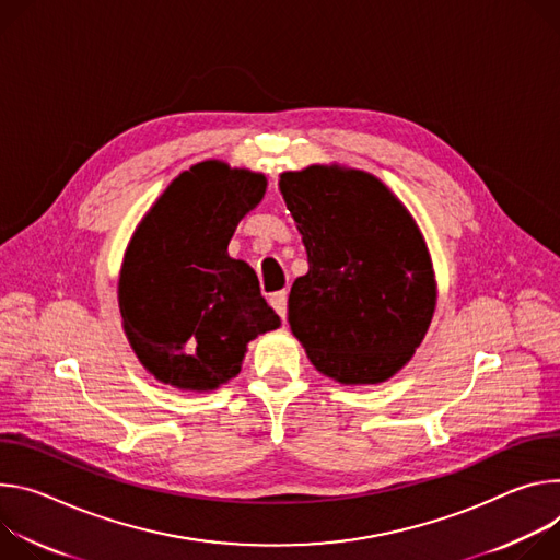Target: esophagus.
<instances>
[{
    "instance_id": "1",
    "label": "esophagus",
    "mask_w": 560,
    "mask_h": 560,
    "mask_svg": "<svg viewBox=\"0 0 560 560\" xmlns=\"http://www.w3.org/2000/svg\"><path fill=\"white\" fill-rule=\"evenodd\" d=\"M287 300H289V293L287 291H276L271 295V306L276 308V314L284 320L287 318Z\"/></svg>"
}]
</instances>
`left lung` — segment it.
Masks as SVG:
<instances>
[{"instance_id": "left-lung-1", "label": "left lung", "mask_w": 560, "mask_h": 560, "mask_svg": "<svg viewBox=\"0 0 560 560\" xmlns=\"http://www.w3.org/2000/svg\"><path fill=\"white\" fill-rule=\"evenodd\" d=\"M308 273L289 295V325L314 366L345 385H376L422 342L436 282L424 240L387 186L362 171L282 173Z\"/></svg>"}]
</instances>
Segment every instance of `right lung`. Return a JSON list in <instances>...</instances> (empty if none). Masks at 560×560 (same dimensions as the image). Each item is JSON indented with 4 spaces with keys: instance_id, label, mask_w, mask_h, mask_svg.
Segmentation results:
<instances>
[{
    "instance_id": "1",
    "label": "right lung",
    "mask_w": 560,
    "mask_h": 560,
    "mask_svg": "<svg viewBox=\"0 0 560 560\" xmlns=\"http://www.w3.org/2000/svg\"><path fill=\"white\" fill-rule=\"evenodd\" d=\"M265 189L262 173L202 162L179 173L138 226L119 273V312L158 381L215 389L237 374L248 340L280 327L256 271L226 254Z\"/></svg>"
}]
</instances>
